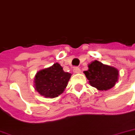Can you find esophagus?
I'll list each match as a JSON object with an SVG mask.
<instances>
[{
  "label": "esophagus",
  "instance_id": "34e87169",
  "mask_svg": "<svg viewBox=\"0 0 135 135\" xmlns=\"http://www.w3.org/2000/svg\"><path fill=\"white\" fill-rule=\"evenodd\" d=\"M73 71L75 74H79V73L81 72V69L79 67H74L73 69Z\"/></svg>",
  "mask_w": 135,
  "mask_h": 135
}]
</instances>
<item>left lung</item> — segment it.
Masks as SVG:
<instances>
[{"mask_svg": "<svg viewBox=\"0 0 135 135\" xmlns=\"http://www.w3.org/2000/svg\"><path fill=\"white\" fill-rule=\"evenodd\" d=\"M89 69L84 71L90 85L98 90L106 91L112 88L118 80L119 71L95 60L88 65Z\"/></svg>", "mask_w": 135, "mask_h": 135, "instance_id": "8db88e82", "label": "left lung"}]
</instances>
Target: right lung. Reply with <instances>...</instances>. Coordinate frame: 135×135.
<instances>
[{
	"instance_id": "1",
	"label": "right lung",
	"mask_w": 135,
	"mask_h": 135,
	"mask_svg": "<svg viewBox=\"0 0 135 135\" xmlns=\"http://www.w3.org/2000/svg\"><path fill=\"white\" fill-rule=\"evenodd\" d=\"M58 63L42 69L35 76V89L44 97L54 98L62 94L71 78Z\"/></svg>"
}]
</instances>
